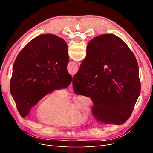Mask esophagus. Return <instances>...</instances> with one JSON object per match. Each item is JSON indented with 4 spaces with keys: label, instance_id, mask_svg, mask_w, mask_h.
Listing matches in <instances>:
<instances>
[{
    "label": "esophagus",
    "instance_id": "esophagus-1",
    "mask_svg": "<svg viewBox=\"0 0 153 153\" xmlns=\"http://www.w3.org/2000/svg\"><path fill=\"white\" fill-rule=\"evenodd\" d=\"M72 87H73V83L71 82L70 84V85H69V88H70L71 90H72Z\"/></svg>",
    "mask_w": 153,
    "mask_h": 153
}]
</instances>
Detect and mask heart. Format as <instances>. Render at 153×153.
Here are the masks:
<instances>
[{"label":"heart","mask_w":153,"mask_h":153,"mask_svg":"<svg viewBox=\"0 0 153 153\" xmlns=\"http://www.w3.org/2000/svg\"><path fill=\"white\" fill-rule=\"evenodd\" d=\"M69 96L66 91L53 89L42 98L36 108L37 117L41 121L57 126H72L82 118L80 110L87 112L89 108L82 98L75 104H69Z\"/></svg>","instance_id":"b5f03b06"}]
</instances>
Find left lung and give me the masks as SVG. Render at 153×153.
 <instances>
[{"label":"left lung","instance_id":"left-lung-1","mask_svg":"<svg viewBox=\"0 0 153 153\" xmlns=\"http://www.w3.org/2000/svg\"><path fill=\"white\" fill-rule=\"evenodd\" d=\"M68 62L66 42L53 34L37 36L20 51L13 65L10 91L22 117L49 92L71 84Z\"/></svg>","mask_w":153,"mask_h":153}]
</instances>
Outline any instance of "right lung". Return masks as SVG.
<instances>
[{
    "label": "right lung",
    "mask_w": 153,
    "mask_h": 153,
    "mask_svg": "<svg viewBox=\"0 0 153 153\" xmlns=\"http://www.w3.org/2000/svg\"><path fill=\"white\" fill-rule=\"evenodd\" d=\"M73 84L76 94L90 97L97 121L123 124L131 116L140 92L137 59L119 37L98 36L88 43L86 57Z\"/></svg>",
    "instance_id": "obj_1"
}]
</instances>
